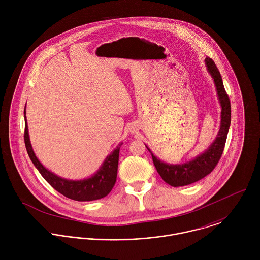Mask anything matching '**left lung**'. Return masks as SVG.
Here are the masks:
<instances>
[{
    "instance_id": "left-lung-1",
    "label": "left lung",
    "mask_w": 260,
    "mask_h": 260,
    "mask_svg": "<svg viewBox=\"0 0 260 260\" xmlns=\"http://www.w3.org/2000/svg\"><path fill=\"white\" fill-rule=\"evenodd\" d=\"M205 64L209 74L214 80L218 99L221 105V122L218 134L213 143L202 154L195 157L193 160L183 164H168L153 155L150 149L146 146L152 155L153 163L157 172L162 179L169 185L173 187L189 185L194 183L212 172L221 158L228 130L231 121V107L229 97L224 89L222 78L216 65L209 57H206Z\"/></svg>"
}]
</instances>
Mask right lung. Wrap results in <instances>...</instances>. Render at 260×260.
<instances>
[{
    "mask_svg": "<svg viewBox=\"0 0 260 260\" xmlns=\"http://www.w3.org/2000/svg\"><path fill=\"white\" fill-rule=\"evenodd\" d=\"M25 115V145L29 157L33 164L36 166L41 175L44 179L52 186L55 190L63 194L64 196L73 199L76 201H93L101 199L108 195L115 185L117 178V169L119 161V151L123 143H120L109 156L105 159L100 169L90 178L83 180H68L62 177L57 176L53 172L46 169L41 162L38 160L29 137L27 119H26V109L24 111Z\"/></svg>",
    "mask_w": 260,
    "mask_h": 260,
    "instance_id": "1",
    "label": "right lung"
}]
</instances>
